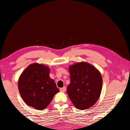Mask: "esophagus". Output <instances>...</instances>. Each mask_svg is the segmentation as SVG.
Returning a JSON list of instances; mask_svg holds the SVG:
<instances>
[{
    "instance_id": "obj_1",
    "label": "esophagus",
    "mask_w": 130,
    "mask_h": 130,
    "mask_svg": "<svg viewBox=\"0 0 130 130\" xmlns=\"http://www.w3.org/2000/svg\"><path fill=\"white\" fill-rule=\"evenodd\" d=\"M60 91H61V92H64L66 91V88H65V87L61 88H60Z\"/></svg>"
}]
</instances>
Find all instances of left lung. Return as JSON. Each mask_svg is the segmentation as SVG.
I'll list each match as a JSON object with an SVG mask.
<instances>
[{"label": "left lung", "instance_id": "obj_1", "mask_svg": "<svg viewBox=\"0 0 130 130\" xmlns=\"http://www.w3.org/2000/svg\"><path fill=\"white\" fill-rule=\"evenodd\" d=\"M70 83L67 94L74 106L84 110L95 104L100 98L103 80L100 72L90 63L77 62L69 67Z\"/></svg>", "mask_w": 130, "mask_h": 130}]
</instances>
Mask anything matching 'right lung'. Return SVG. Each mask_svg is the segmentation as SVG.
<instances>
[{
  "mask_svg": "<svg viewBox=\"0 0 130 130\" xmlns=\"http://www.w3.org/2000/svg\"><path fill=\"white\" fill-rule=\"evenodd\" d=\"M50 68L33 63L28 66L18 80V89L26 104L38 110L46 108L60 90L49 76Z\"/></svg>",
  "mask_w": 130,
  "mask_h": 130,
  "instance_id": "obj_1",
  "label": "right lung"
}]
</instances>
